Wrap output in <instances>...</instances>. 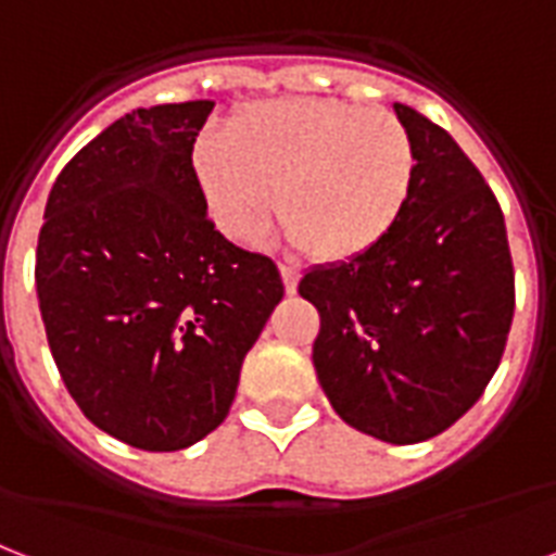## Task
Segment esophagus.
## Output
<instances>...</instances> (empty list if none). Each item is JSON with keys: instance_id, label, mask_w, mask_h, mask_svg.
<instances>
[{"instance_id": "1", "label": "esophagus", "mask_w": 556, "mask_h": 556, "mask_svg": "<svg viewBox=\"0 0 556 556\" xmlns=\"http://www.w3.org/2000/svg\"><path fill=\"white\" fill-rule=\"evenodd\" d=\"M281 278H283V290L292 295V292H295V287H299V269L290 264H281Z\"/></svg>"}]
</instances>
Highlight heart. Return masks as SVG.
I'll list each match as a JSON object with an SVG mask.
<instances>
[{"mask_svg":"<svg viewBox=\"0 0 556 556\" xmlns=\"http://www.w3.org/2000/svg\"><path fill=\"white\" fill-rule=\"evenodd\" d=\"M191 170L219 231L247 238L273 211L292 243L325 264L371 252L406 214L417 150L397 115L330 98L252 103L231 132L205 130Z\"/></svg>","mask_w":556,"mask_h":556,"instance_id":"b5f03b06","label":"heart"}]
</instances>
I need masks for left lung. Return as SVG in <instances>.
<instances>
[{"mask_svg":"<svg viewBox=\"0 0 556 556\" xmlns=\"http://www.w3.org/2000/svg\"><path fill=\"white\" fill-rule=\"evenodd\" d=\"M417 150L415 193L371 252L299 281L321 327L313 365L330 406L386 443L441 434L496 374L514 318L505 217L450 132L394 103Z\"/></svg>","mask_w":556,"mask_h":556,"instance_id":"left-lung-1","label":"left lung"}]
</instances>
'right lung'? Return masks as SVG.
I'll list each match as a JSON object with an SVG mask.
<instances>
[{
    "label": "right lung",
    "instance_id": "obj_1",
    "mask_svg": "<svg viewBox=\"0 0 556 556\" xmlns=\"http://www.w3.org/2000/svg\"><path fill=\"white\" fill-rule=\"evenodd\" d=\"M214 101L139 106L51 188L37 299L58 371L89 420L148 453L214 432L283 299L278 266L208 219L191 148Z\"/></svg>",
    "mask_w": 556,
    "mask_h": 556
}]
</instances>
